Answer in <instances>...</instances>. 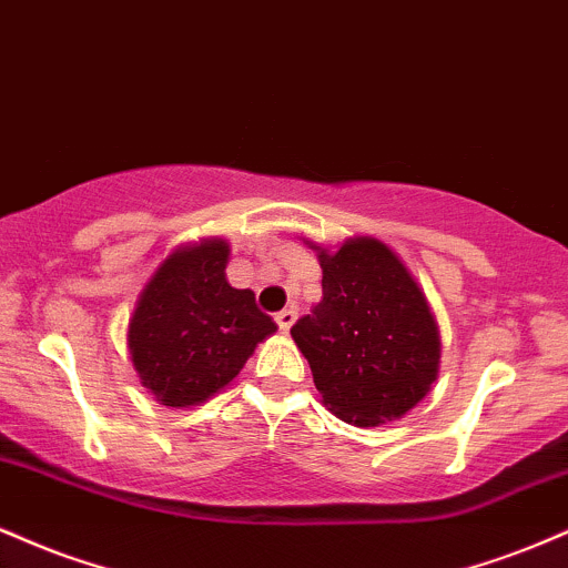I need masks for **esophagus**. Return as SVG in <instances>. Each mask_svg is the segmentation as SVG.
<instances>
[{
	"mask_svg": "<svg viewBox=\"0 0 568 568\" xmlns=\"http://www.w3.org/2000/svg\"><path fill=\"white\" fill-rule=\"evenodd\" d=\"M277 325H280V331H283V334H288L291 331V325L296 323V310H283V312H277Z\"/></svg>",
	"mask_w": 568,
	"mask_h": 568,
	"instance_id": "34e87169",
	"label": "esophagus"
}]
</instances>
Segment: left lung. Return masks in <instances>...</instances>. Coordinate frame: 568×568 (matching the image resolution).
Here are the masks:
<instances>
[{"mask_svg": "<svg viewBox=\"0 0 568 568\" xmlns=\"http://www.w3.org/2000/svg\"><path fill=\"white\" fill-rule=\"evenodd\" d=\"M323 270V302L291 328L323 406L355 427L403 419L440 371V331L425 291L387 243L336 251L304 240Z\"/></svg>", "mask_w": 568, "mask_h": 568, "instance_id": "obj_1", "label": "left lung"}]
</instances>
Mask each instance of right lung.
<instances>
[{
	"instance_id": "add662e5",
	"label": "right lung",
	"mask_w": 568,
	"mask_h": 568,
	"mask_svg": "<svg viewBox=\"0 0 568 568\" xmlns=\"http://www.w3.org/2000/svg\"><path fill=\"white\" fill-rule=\"evenodd\" d=\"M224 237L179 245L146 280L128 323V352L160 406L192 408L237 379L277 331L247 288L226 280Z\"/></svg>"
}]
</instances>
